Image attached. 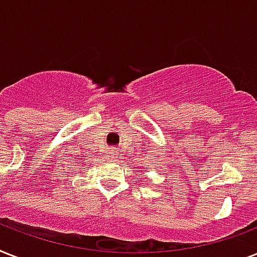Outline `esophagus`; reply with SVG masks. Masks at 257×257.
Returning <instances> with one entry per match:
<instances>
[{"label":"esophagus","mask_w":257,"mask_h":257,"mask_svg":"<svg viewBox=\"0 0 257 257\" xmlns=\"http://www.w3.org/2000/svg\"><path fill=\"white\" fill-rule=\"evenodd\" d=\"M116 155H117V152H116V151H114V149H112V151H109V157H110V159H114V157H116Z\"/></svg>","instance_id":"esophagus-1"}]
</instances>
